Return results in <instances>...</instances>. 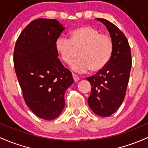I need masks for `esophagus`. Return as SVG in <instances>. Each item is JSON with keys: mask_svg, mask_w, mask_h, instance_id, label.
<instances>
[{"mask_svg": "<svg viewBox=\"0 0 148 148\" xmlns=\"http://www.w3.org/2000/svg\"><path fill=\"white\" fill-rule=\"evenodd\" d=\"M72 77H73V79H74V82H78V81L79 80V78L78 77H77V75H76V74H72Z\"/></svg>", "mask_w": 148, "mask_h": 148, "instance_id": "esophagus-1", "label": "esophagus"}]
</instances>
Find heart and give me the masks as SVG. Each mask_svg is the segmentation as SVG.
I'll return each instance as SVG.
<instances>
[{
	"label": "heart",
	"instance_id": "obj_1",
	"mask_svg": "<svg viewBox=\"0 0 148 148\" xmlns=\"http://www.w3.org/2000/svg\"><path fill=\"white\" fill-rule=\"evenodd\" d=\"M55 49L66 64H71L79 50V58L71 64V69L75 72L83 74L90 69L92 72H99L111 59L113 41L108 35L101 34L94 27L80 26L70 31L69 40L65 37H58Z\"/></svg>",
	"mask_w": 148,
	"mask_h": 148
}]
</instances>
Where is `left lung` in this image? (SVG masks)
<instances>
[{"mask_svg": "<svg viewBox=\"0 0 148 148\" xmlns=\"http://www.w3.org/2000/svg\"><path fill=\"white\" fill-rule=\"evenodd\" d=\"M107 27L113 41V52L105 68L87 78L91 85L88 104L94 113L108 117L118 110L125 98L130 69L131 53L126 37L114 24L96 18Z\"/></svg>", "mask_w": 148, "mask_h": 148, "instance_id": "left-lung-1", "label": "left lung"}]
</instances>
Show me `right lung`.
<instances>
[{
    "mask_svg": "<svg viewBox=\"0 0 148 148\" xmlns=\"http://www.w3.org/2000/svg\"><path fill=\"white\" fill-rule=\"evenodd\" d=\"M64 29L55 19L35 20L22 31L14 49L15 73L25 101L37 116L47 121L61 114L64 94L74 82L55 49Z\"/></svg>",
    "mask_w": 148,
    "mask_h": 148,
    "instance_id": "add662e5",
    "label": "right lung"
}]
</instances>
